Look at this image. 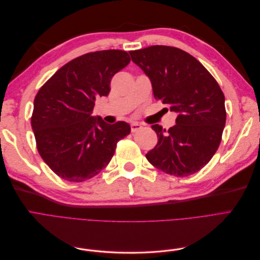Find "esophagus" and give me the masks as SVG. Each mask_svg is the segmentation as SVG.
Segmentation results:
<instances>
[{"label":"esophagus","mask_w":260,"mask_h":260,"mask_svg":"<svg viewBox=\"0 0 260 260\" xmlns=\"http://www.w3.org/2000/svg\"><path fill=\"white\" fill-rule=\"evenodd\" d=\"M141 128V124H139L138 122H133V123H131V132H137L138 130H140Z\"/></svg>","instance_id":"esophagus-1"}]
</instances>
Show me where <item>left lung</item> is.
Wrapping results in <instances>:
<instances>
[{
	"mask_svg": "<svg viewBox=\"0 0 260 260\" xmlns=\"http://www.w3.org/2000/svg\"><path fill=\"white\" fill-rule=\"evenodd\" d=\"M129 53L151 80L155 99L177 114L169 130L152 125L158 142L145 155L147 160L176 177L200 171L215 155L225 125L219 84L198 59L180 49L153 45Z\"/></svg>",
	"mask_w": 260,
	"mask_h": 260,
	"instance_id": "left-lung-1",
	"label": "left lung"
}]
</instances>
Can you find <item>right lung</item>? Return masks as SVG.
I'll use <instances>...</instances> for the list:
<instances>
[{
    "mask_svg": "<svg viewBox=\"0 0 260 260\" xmlns=\"http://www.w3.org/2000/svg\"><path fill=\"white\" fill-rule=\"evenodd\" d=\"M130 62L120 50L81 55L59 68L39 90L31 117L39 154L61 179L82 182L111 161L130 124L92 116L95 100L107 96L112 78Z\"/></svg>",
    "mask_w": 260,
    "mask_h": 260,
    "instance_id": "add662e5",
    "label": "right lung"
}]
</instances>
